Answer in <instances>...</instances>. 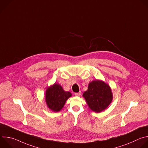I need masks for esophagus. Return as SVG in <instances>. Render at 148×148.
<instances>
[{"label":"esophagus","instance_id":"esophagus-1","mask_svg":"<svg viewBox=\"0 0 148 148\" xmlns=\"http://www.w3.org/2000/svg\"><path fill=\"white\" fill-rule=\"evenodd\" d=\"M74 95H75V96H78V97H79V96L81 95V92H75V93H74Z\"/></svg>","mask_w":148,"mask_h":148}]
</instances>
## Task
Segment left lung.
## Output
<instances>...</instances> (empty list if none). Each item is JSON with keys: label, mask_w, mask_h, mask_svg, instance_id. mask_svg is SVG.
<instances>
[{"label": "left lung", "mask_w": 148, "mask_h": 148, "mask_svg": "<svg viewBox=\"0 0 148 148\" xmlns=\"http://www.w3.org/2000/svg\"><path fill=\"white\" fill-rule=\"evenodd\" d=\"M83 97L90 108L96 112H100L106 109L112 100V94L110 86L99 80L90 82L88 90L84 92Z\"/></svg>", "instance_id": "1"}]
</instances>
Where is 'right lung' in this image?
<instances>
[{"label":"right lung","instance_id":"right-lung-1","mask_svg":"<svg viewBox=\"0 0 148 148\" xmlns=\"http://www.w3.org/2000/svg\"><path fill=\"white\" fill-rule=\"evenodd\" d=\"M71 96L70 92L64 91L61 86L54 84L48 88L46 92V101L48 107L54 112L60 111L66 103L67 99Z\"/></svg>","mask_w":148,"mask_h":148}]
</instances>
